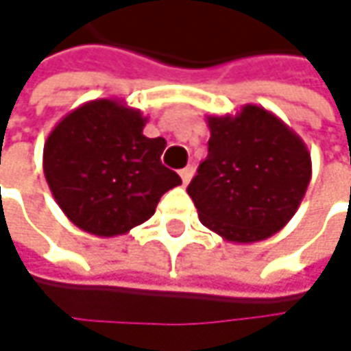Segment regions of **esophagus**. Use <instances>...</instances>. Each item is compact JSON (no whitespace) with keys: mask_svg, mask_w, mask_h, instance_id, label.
Masks as SVG:
<instances>
[{"mask_svg":"<svg viewBox=\"0 0 351 351\" xmlns=\"http://www.w3.org/2000/svg\"><path fill=\"white\" fill-rule=\"evenodd\" d=\"M178 175H180V180H182V184H186V182L191 180V176H193V169H191V167H186V169L178 171Z\"/></svg>","mask_w":351,"mask_h":351,"instance_id":"obj_1","label":"esophagus"}]
</instances>
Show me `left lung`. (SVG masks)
<instances>
[{
    "label": "left lung",
    "instance_id": "left-lung-1",
    "mask_svg": "<svg viewBox=\"0 0 351 351\" xmlns=\"http://www.w3.org/2000/svg\"><path fill=\"white\" fill-rule=\"evenodd\" d=\"M207 158L186 186L201 223L236 244L274 236L307 193V144L272 111L252 104L207 115Z\"/></svg>",
    "mask_w": 351,
    "mask_h": 351
}]
</instances>
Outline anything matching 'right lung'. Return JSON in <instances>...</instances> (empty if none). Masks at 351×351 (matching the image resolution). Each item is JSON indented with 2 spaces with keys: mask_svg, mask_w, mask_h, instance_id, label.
I'll use <instances>...</instances> for the list:
<instances>
[{
  "mask_svg": "<svg viewBox=\"0 0 351 351\" xmlns=\"http://www.w3.org/2000/svg\"><path fill=\"white\" fill-rule=\"evenodd\" d=\"M148 117L119 99L66 113L44 142V176L62 213L83 232L113 238L148 221L180 176L160 162L165 138H146Z\"/></svg>",
  "mask_w": 351,
  "mask_h": 351,
  "instance_id": "add662e5",
  "label": "right lung"
}]
</instances>
